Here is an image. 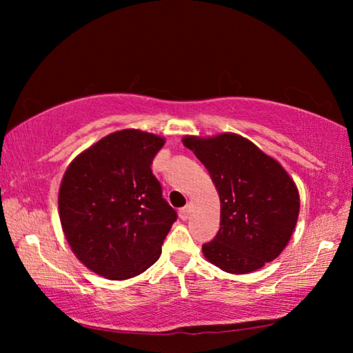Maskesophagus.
I'll list each match as a JSON object with an SVG mask.
<instances>
[{
	"label": "esophagus",
	"mask_w": 353,
	"mask_h": 353,
	"mask_svg": "<svg viewBox=\"0 0 353 353\" xmlns=\"http://www.w3.org/2000/svg\"><path fill=\"white\" fill-rule=\"evenodd\" d=\"M179 216H181L182 221H187L190 218V205H185L183 208L179 210Z\"/></svg>",
	"instance_id": "1"
}]
</instances>
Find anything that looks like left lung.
<instances>
[{
    "label": "left lung",
    "mask_w": 353,
    "mask_h": 353,
    "mask_svg": "<svg viewBox=\"0 0 353 353\" xmlns=\"http://www.w3.org/2000/svg\"><path fill=\"white\" fill-rule=\"evenodd\" d=\"M182 143L205 166L219 194V230L202 246L205 259L230 274L252 272L277 259L301 208L283 166L236 134L187 135Z\"/></svg>",
    "instance_id": "1"
}]
</instances>
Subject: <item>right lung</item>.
I'll use <instances>...</instances> for the list:
<instances>
[{
	"instance_id": "right-lung-1",
	"label": "right lung",
	"mask_w": 353,
	"mask_h": 353,
	"mask_svg": "<svg viewBox=\"0 0 353 353\" xmlns=\"http://www.w3.org/2000/svg\"><path fill=\"white\" fill-rule=\"evenodd\" d=\"M163 137L139 129L109 134L68 165L59 188L63 235L77 260L109 280L145 272L177 218L151 165Z\"/></svg>"
}]
</instances>
